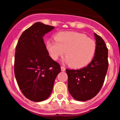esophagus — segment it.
Listing matches in <instances>:
<instances>
[{
    "instance_id": "1",
    "label": "esophagus",
    "mask_w": 120,
    "mask_h": 120,
    "mask_svg": "<svg viewBox=\"0 0 120 120\" xmlns=\"http://www.w3.org/2000/svg\"><path fill=\"white\" fill-rule=\"evenodd\" d=\"M61 71H65V68L64 67L61 66Z\"/></svg>"
}]
</instances>
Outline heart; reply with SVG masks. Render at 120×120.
<instances>
[{"mask_svg":"<svg viewBox=\"0 0 120 120\" xmlns=\"http://www.w3.org/2000/svg\"><path fill=\"white\" fill-rule=\"evenodd\" d=\"M55 40L49 39L45 43L50 57L57 60L65 53L64 61L71 67L82 68L88 64L96 52L95 41L82 33L61 32L55 35Z\"/></svg>","mask_w":120,"mask_h":120,"instance_id":"1","label":"heart"}]
</instances>
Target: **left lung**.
I'll use <instances>...</instances> for the list:
<instances>
[{
	"mask_svg": "<svg viewBox=\"0 0 120 120\" xmlns=\"http://www.w3.org/2000/svg\"><path fill=\"white\" fill-rule=\"evenodd\" d=\"M97 49L93 60L79 70L66 69L68 89L76 100L86 101L97 95L103 85L108 68V50L104 40L94 34Z\"/></svg>",
	"mask_w": 120,
	"mask_h": 120,
	"instance_id": "1",
	"label": "left lung"
}]
</instances>
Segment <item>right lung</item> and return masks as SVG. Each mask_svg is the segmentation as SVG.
Wrapping results in <instances>:
<instances>
[{"label": "right lung", "instance_id": "1", "mask_svg": "<svg viewBox=\"0 0 120 120\" xmlns=\"http://www.w3.org/2000/svg\"><path fill=\"white\" fill-rule=\"evenodd\" d=\"M54 28L37 22L22 33L15 47V79L23 95L31 101L47 99L61 72V66L49 56L43 40Z\"/></svg>", "mask_w": 120, "mask_h": 120}]
</instances>
